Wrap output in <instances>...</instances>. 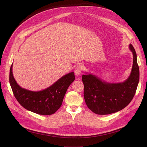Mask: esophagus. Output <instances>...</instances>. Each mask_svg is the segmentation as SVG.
<instances>
[{"mask_svg":"<svg viewBox=\"0 0 147 147\" xmlns=\"http://www.w3.org/2000/svg\"><path fill=\"white\" fill-rule=\"evenodd\" d=\"M82 69H83V67L82 65H77L76 67H75V69H74V72H75V74L76 76H79L82 71Z\"/></svg>","mask_w":147,"mask_h":147,"instance_id":"1","label":"esophagus"}]
</instances>
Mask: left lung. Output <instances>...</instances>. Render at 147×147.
<instances>
[{
  "instance_id": "8db88e82",
  "label": "left lung",
  "mask_w": 147,
  "mask_h": 147,
  "mask_svg": "<svg viewBox=\"0 0 147 147\" xmlns=\"http://www.w3.org/2000/svg\"><path fill=\"white\" fill-rule=\"evenodd\" d=\"M129 49L133 63L129 77L120 82H108L91 73L82 76L84 97L88 108L97 115H108L126 107L133 99L138 84L140 71L137 54L131 44Z\"/></svg>"
}]
</instances>
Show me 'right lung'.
<instances>
[{
	"label": "right lung",
	"mask_w": 147,
	"mask_h": 147,
	"mask_svg": "<svg viewBox=\"0 0 147 147\" xmlns=\"http://www.w3.org/2000/svg\"><path fill=\"white\" fill-rule=\"evenodd\" d=\"M74 80V73L71 72L45 90L32 91L18 84L13 74V64L10 69V84L17 101L27 110L42 115H52L59 109L68 87Z\"/></svg>",
	"instance_id": "right-lung-1"
}]
</instances>
